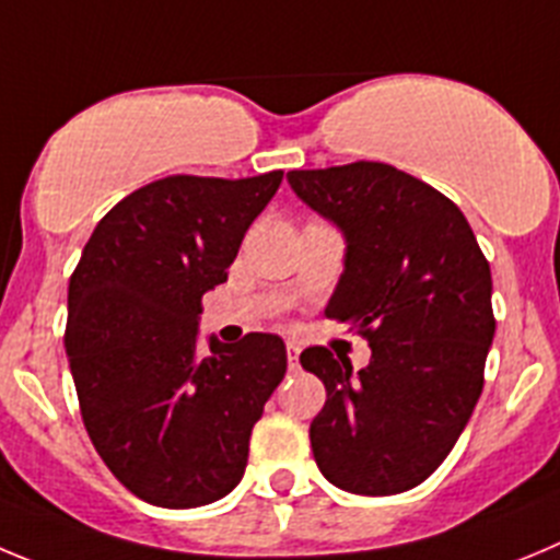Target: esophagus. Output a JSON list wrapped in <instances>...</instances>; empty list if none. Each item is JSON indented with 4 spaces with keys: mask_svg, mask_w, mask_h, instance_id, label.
Instances as JSON below:
<instances>
[{
    "mask_svg": "<svg viewBox=\"0 0 560 560\" xmlns=\"http://www.w3.org/2000/svg\"><path fill=\"white\" fill-rule=\"evenodd\" d=\"M299 357H301L299 346H295V342H287V362H290L292 371H299Z\"/></svg>",
    "mask_w": 560,
    "mask_h": 560,
    "instance_id": "34e87169",
    "label": "esophagus"
}]
</instances>
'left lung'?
I'll use <instances>...</instances> for the list:
<instances>
[{
	"instance_id": "1",
	"label": "left lung",
	"mask_w": 560,
	"mask_h": 560,
	"mask_svg": "<svg viewBox=\"0 0 560 560\" xmlns=\"http://www.w3.org/2000/svg\"><path fill=\"white\" fill-rule=\"evenodd\" d=\"M287 180L346 240L326 317L371 346L360 371L324 346L301 354L326 385L312 455L342 491H410L450 455L480 399L497 329L491 268L463 211L390 164L292 170Z\"/></svg>"
}]
</instances>
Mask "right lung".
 I'll list each match as a JSON object with an SVG mask.
<instances>
[{
    "label": "right lung",
    "mask_w": 560,
    "mask_h": 560,
    "mask_svg": "<svg viewBox=\"0 0 560 560\" xmlns=\"http://www.w3.org/2000/svg\"><path fill=\"white\" fill-rule=\"evenodd\" d=\"M281 175L153 180L100 220L69 279L67 357L85 432L150 505L200 508L234 491L284 380L279 335L198 346L200 299L229 279Z\"/></svg>",
    "instance_id": "right-lung-1"
}]
</instances>
